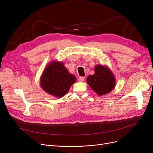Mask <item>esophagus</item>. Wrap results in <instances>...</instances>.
<instances>
[{"label": "esophagus", "mask_w": 153, "mask_h": 153, "mask_svg": "<svg viewBox=\"0 0 153 153\" xmlns=\"http://www.w3.org/2000/svg\"><path fill=\"white\" fill-rule=\"evenodd\" d=\"M84 80H85L84 77H79L78 78V81L79 82H83V81H84Z\"/></svg>", "instance_id": "1"}]
</instances>
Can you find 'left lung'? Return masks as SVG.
<instances>
[{"mask_svg": "<svg viewBox=\"0 0 153 153\" xmlns=\"http://www.w3.org/2000/svg\"><path fill=\"white\" fill-rule=\"evenodd\" d=\"M94 71V74L87 77V84L100 96L110 92L116 85V80L113 72L107 66L102 64L95 66Z\"/></svg>", "mask_w": 153, "mask_h": 153, "instance_id": "8db88e82", "label": "left lung"}]
</instances>
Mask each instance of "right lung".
<instances>
[{
	"label": "right lung",
	"mask_w": 153,
	"mask_h": 153,
	"mask_svg": "<svg viewBox=\"0 0 153 153\" xmlns=\"http://www.w3.org/2000/svg\"><path fill=\"white\" fill-rule=\"evenodd\" d=\"M64 64L58 61H51L40 77L39 83L43 90L56 98L65 95L76 81V77L69 73Z\"/></svg>",
	"instance_id": "right-lung-1"
}]
</instances>
